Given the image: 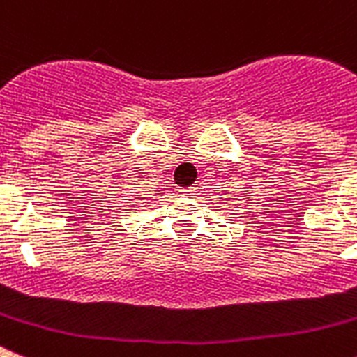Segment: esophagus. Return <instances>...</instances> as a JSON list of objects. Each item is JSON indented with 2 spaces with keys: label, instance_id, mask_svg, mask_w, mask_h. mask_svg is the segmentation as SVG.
Segmentation results:
<instances>
[{
  "label": "esophagus",
  "instance_id": "34e87169",
  "mask_svg": "<svg viewBox=\"0 0 357 357\" xmlns=\"http://www.w3.org/2000/svg\"><path fill=\"white\" fill-rule=\"evenodd\" d=\"M195 191H197L195 188H178L176 189V193L182 195V197H191V195H195Z\"/></svg>",
  "mask_w": 357,
  "mask_h": 357
}]
</instances>
